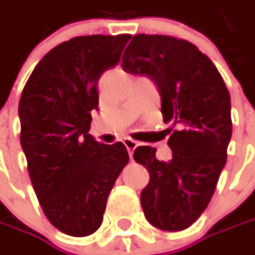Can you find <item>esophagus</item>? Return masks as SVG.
Returning a JSON list of instances; mask_svg holds the SVG:
<instances>
[{
  "instance_id": "34e87169",
  "label": "esophagus",
  "mask_w": 255,
  "mask_h": 255,
  "mask_svg": "<svg viewBox=\"0 0 255 255\" xmlns=\"http://www.w3.org/2000/svg\"><path fill=\"white\" fill-rule=\"evenodd\" d=\"M123 143H125V146L128 148L129 155L132 156V155H133V151L136 149V146H137L136 140H133L132 137H125V139H123Z\"/></svg>"
}]
</instances>
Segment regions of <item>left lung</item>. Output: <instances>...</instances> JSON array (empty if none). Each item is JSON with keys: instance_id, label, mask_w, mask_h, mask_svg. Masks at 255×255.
<instances>
[{"instance_id": "obj_1", "label": "left lung", "mask_w": 255, "mask_h": 255, "mask_svg": "<svg viewBox=\"0 0 255 255\" xmlns=\"http://www.w3.org/2000/svg\"><path fill=\"white\" fill-rule=\"evenodd\" d=\"M122 68L156 84L162 118L173 128L171 161L156 159L152 146H137L133 154L149 171L140 193L145 218L158 229L183 231L208 208L227 164L232 135L229 91L205 53L171 36H133Z\"/></svg>"}]
</instances>
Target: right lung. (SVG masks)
Segmentation results:
<instances>
[{"label": "right lung", "mask_w": 255, "mask_h": 255, "mask_svg": "<svg viewBox=\"0 0 255 255\" xmlns=\"http://www.w3.org/2000/svg\"><path fill=\"white\" fill-rule=\"evenodd\" d=\"M130 34L78 36L36 65L18 103L20 142L34 193L49 222L71 237L96 232L116 178L129 162L122 142L88 133L97 82L120 61Z\"/></svg>", "instance_id": "right-lung-1"}]
</instances>
